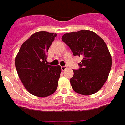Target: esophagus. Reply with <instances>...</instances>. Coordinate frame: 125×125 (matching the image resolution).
<instances>
[{
    "label": "esophagus",
    "instance_id": "34e87169",
    "mask_svg": "<svg viewBox=\"0 0 125 125\" xmlns=\"http://www.w3.org/2000/svg\"><path fill=\"white\" fill-rule=\"evenodd\" d=\"M67 69V66H63V67H61V69H62V71H64L65 69Z\"/></svg>",
    "mask_w": 125,
    "mask_h": 125
}]
</instances>
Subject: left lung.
I'll use <instances>...</instances> for the list:
<instances>
[{
    "mask_svg": "<svg viewBox=\"0 0 125 125\" xmlns=\"http://www.w3.org/2000/svg\"><path fill=\"white\" fill-rule=\"evenodd\" d=\"M62 40L70 48L73 56H82L80 69L73 70L70 79L74 91L90 95L102 88L112 67V56L107 45L95 32L88 30L66 33Z\"/></svg>",
    "mask_w": 125,
    "mask_h": 125,
    "instance_id": "obj_1",
    "label": "left lung"
}]
</instances>
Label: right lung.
Wrapping results in <instances>:
<instances>
[{"instance_id": "1", "label": "right lung", "mask_w": 125, "mask_h": 125, "mask_svg": "<svg viewBox=\"0 0 125 125\" xmlns=\"http://www.w3.org/2000/svg\"><path fill=\"white\" fill-rule=\"evenodd\" d=\"M56 33L35 32L24 42L15 57V68L25 88L38 97H46L56 90L61 66L47 64V52Z\"/></svg>"}]
</instances>
